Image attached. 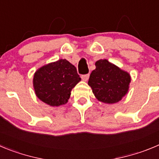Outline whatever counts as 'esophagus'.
Wrapping results in <instances>:
<instances>
[{"label":"esophagus","instance_id":"1","mask_svg":"<svg viewBox=\"0 0 159 159\" xmlns=\"http://www.w3.org/2000/svg\"><path fill=\"white\" fill-rule=\"evenodd\" d=\"M89 74H86V75H81V78L84 81H87L88 80V79H89Z\"/></svg>","mask_w":159,"mask_h":159}]
</instances>
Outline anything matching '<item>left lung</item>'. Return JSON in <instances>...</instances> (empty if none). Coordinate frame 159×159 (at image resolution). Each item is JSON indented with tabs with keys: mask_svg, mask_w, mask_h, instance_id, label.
Masks as SVG:
<instances>
[{
	"mask_svg": "<svg viewBox=\"0 0 159 159\" xmlns=\"http://www.w3.org/2000/svg\"><path fill=\"white\" fill-rule=\"evenodd\" d=\"M88 85L98 101L108 104L118 102L129 91L131 76L106 59L95 62Z\"/></svg>",
	"mask_w": 159,
	"mask_h": 159,
	"instance_id": "obj_1",
	"label": "left lung"
}]
</instances>
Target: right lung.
Returning <instances> with one entry per match:
<instances>
[{
  "mask_svg": "<svg viewBox=\"0 0 159 159\" xmlns=\"http://www.w3.org/2000/svg\"><path fill=\"white\" fill-rule=\"evenodd\" d=\"M81 80L76 68L65 59L41 67L34 75L33 86L36 96L50 106L68 102L72 89Z\"/></svg>",
  "mask_w": 159,
  "mask_h": 159,
  "instance_id": "1",
  "label": "right lung"
}]
</instances>
